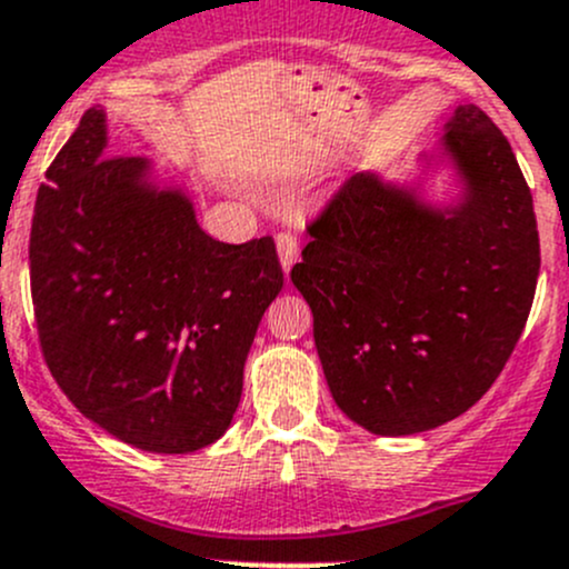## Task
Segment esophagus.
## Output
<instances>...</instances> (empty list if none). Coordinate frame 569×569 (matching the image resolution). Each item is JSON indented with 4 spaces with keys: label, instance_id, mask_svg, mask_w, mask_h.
I'll list each match as a JSON object with an SVG mask.
<instances>
[{
    "label": "esophagus",
    "instance_id": "1",
    "mask_svg": "<svg viewBox=\"0 0 569 569\" xmlns=\"http://www.w3.org/2000/svg\"><path fill=\"white\" fill-rule=\"evenodd\" d=\"M274 242H278V256L280 263H283V272H289V269L295 267L297 258H300V242H297L295 233L289 231H280Z\"/></svg>",
    "mask_w": 569,
    "mask_h": 569
}]
</instances>
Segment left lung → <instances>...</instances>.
<instances>
[{
	"label": "left lung",
	"mask_w": 569,
	"mask_h": 569,
	"mask_svg": "<svg viewBox=\"0 0 569 569\" xmlns=\"http://www.w3.org/2000/svg\"><path fill=\"white\" fill-rule=\"evenodd\" d=\"M440 146L460 178L455 203L355 173L291 269L332 399L386 438L440 427L490 391L537 289V217L507 137L462 104Z\"/></svg>",
	"instance_id": "1"
}]
</instances>
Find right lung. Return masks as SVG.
<instances>
[{
	"label": "right lung",
	"mask_w": 569,
	"mask_h": 569,
	"mask_svg": "<svg viewBox=\"0 0 569 569\" xmlns=\"http://www.w3.org/2000/svg\"><path fill=\"white\" fill-rule=\"evenodd\" d=\"M88 109L40 183L30 286L46 366L84 418L134 449L214 443L242 399L258 321L283 289L272 237L211 239L151 162L104 157Z\"/></svg>",
	"instance_id": "1"
}]
</instances>
